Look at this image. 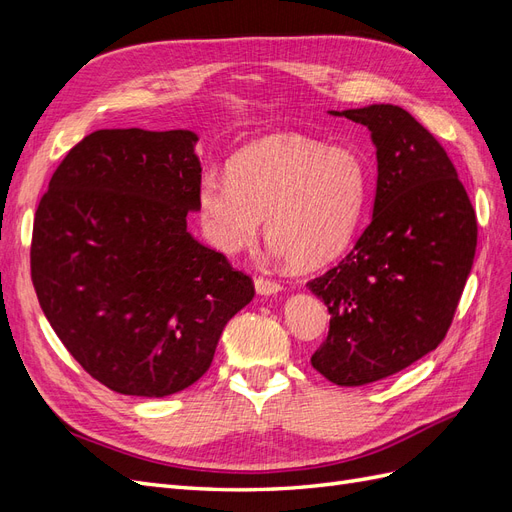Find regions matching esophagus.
Segmentation results:
<instances>
[{
    "label": "esophagus",
    "mask_w": 512,
    "mask_h": 512,
    "mask_svg": "<svg viewBox=\"0 0 512 512\" xmlns=\"http://www.w3.org/2000/svg\"><path fill=\"white\" fill-rule=\"evenodd\" d=\"M254 286H256V292H258V294H275V292L282 290V284H280V282L267 280V277H256Z\"/></svg>",
    "instance_id": "obj_1"
}]
</instances>
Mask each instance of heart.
I'll return each instance as SVG.
<instances>
[{"label": "heart", "mask_w": 512, "mask_h": 512, "mask_svg": "<svg viewBox=\"0 0 512 512\" xmlns=\"http://www.w3.org/2000/svg\"><path fill=\"white\" fill-rule=\"evenodd\" d=\"M367 164L350 147L277 134L239 151L228 175L207 170L196 203L205 235L232 254L265 218L273 252L299 269L333 260L352 239L367 198Z\"/></svg>", "instance_id": "heart-1"}]
</instances>
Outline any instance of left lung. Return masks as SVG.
<instances>
[{
  "label": "left lung",
  "instance_id": "8db88e82",
  "mask_svg": "<svg viewBox=\"0 0 512 512\" xmlns=\"http://www.w3.org/2000/svg\"><path fill=\"white\" fill-rule=\"evenodd\" d=\"M363 123L378 158L374 215L350 254L307 286L329 307L312 354L339 386H363L436 350L451 329L476 252V213L427 128L393 104L331 111Z\"/></svg>",
  "mask_w": 512,
  "mask_h": 512
}]
</instances>
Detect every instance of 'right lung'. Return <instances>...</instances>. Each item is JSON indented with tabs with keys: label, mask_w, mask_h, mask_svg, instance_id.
<instances>
[{
	"label": "right lung",
	"mask_w": 512,
	"mask_h": 512,
	"mask_svg": "<svg viewBox=\"0 0 512 512\" xmlns=\"http://www.w3.org/2000/svg\"><path fill=\"white\" fill-rule=\"evenodd\" d=\"M198 136L98 130L57 166L34 218L32 282L87 374L123 395L166 397L211 367L250 275L188 232Z\"/></svg>",
	"instance_id": "add662e5"
}]
</instances>
